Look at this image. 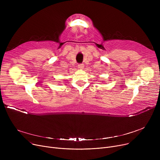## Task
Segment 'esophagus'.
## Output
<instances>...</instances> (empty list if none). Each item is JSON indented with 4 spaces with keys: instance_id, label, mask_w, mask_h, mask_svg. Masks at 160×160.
<instances>
[{
    "instance_id": "34e87169",
    "label": "esophagus",
    "mask_w": 160,
    "mask_h": 160,
    "mask_svg": "<svg viewBox=\"0 0 160 160\" xmlns=\"http://www.w3.org/2000/svg\"><path fill=\"white\" fill-rule=\"evenodd\" d=\"M78 67H79L80 69H83V67H84V66H83V63H79V64L78 65Z\"/></svg>"
}]
</instances>
